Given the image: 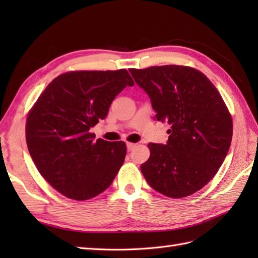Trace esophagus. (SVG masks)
<instances>
[{
    "mask_svg": "<svg viewBox=\"0 0 258 258\" xmlns=\"http://www.w3.org/2000/svg\"><path fill=\"white\" fill-rule=\"evenodd\" d=\"M126 146H127V150L128 151H132V150H134L135 149V146H136V144H134V143H126Z\"/></svg>",
    "mask_w": 258,
    "mask_h": 258,
    "instance_id": "esophagus-1",
    "label": "esophagus"
}]
</instances>
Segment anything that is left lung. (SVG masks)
I'll use <instances>...</instances> for the list:
<instances>
[{"label": "left lung", "instance_id": "obj_1", "mask_svg": "<svg viewBox=\"0 0 258 258\" xmlns=\"http://www.w3.org/2000/svg\"><path fill=\"white\" fill-rule=\"evenodd\" d=\"M130 72L150 96L155 118L171 125L166 144L147 145L151 155L141 165L146 182L172 199L196 193L217 173L231 146L233 122L221 94L204 74L188 67Z\"/></svg>", "mask_w": 258, "mask_h": 258}]
</instances>
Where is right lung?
I'll return each instance as SVG.
<instances>
[{
  "mask_svg": "<svg viewBox=\"0 0 258 258\" xmlns=\"http://www.w3.org/2000/svg\"><path fill=\"white\" fill-rule=\"evenodd\" d=\"M134 82L126 70L76 71L58 75L26 119V144L38 172L54 188L86 201L112 184L126 155L124 142L95 141L90 128Z\"/></svg>",
  "mask_w": 258,
  "mask_h": 258,
  "instance_id": "1",
  "label": "right lung"
}]
</instances>
